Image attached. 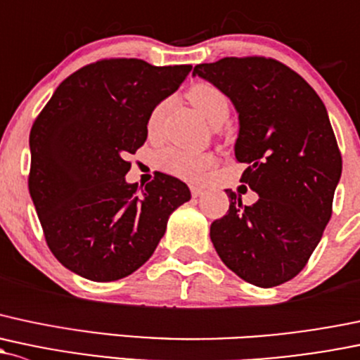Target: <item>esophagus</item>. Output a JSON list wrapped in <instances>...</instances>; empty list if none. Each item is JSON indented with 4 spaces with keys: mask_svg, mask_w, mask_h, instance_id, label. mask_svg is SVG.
Returning <instances> with one entry per match:
<instances>
[{
    "mask_svg": "<svg viewBox=\"0 0 360 360\" xmlns=\"http://www.w3.org/2000/svg\"><path fill=\"white\" fill-rule=\"evenodd\" d=\"M190 190H191V195H193V196H195V198H196V196L203 195V191H205V190H203V188H202V186H191V188H190Z\"/></svg>",
    "mask_w": 360,
    "mask_h": 360,
    "instance_id": "34e87169",
    "label": "esophagus"
}]
</instances>
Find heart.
Here are the masks:
<instances>
[{
    "instance_id": "b5f03b06",
    "label": "heart",
    "mask_w": 360,
    "mask_h": 360,
    "mask_svg": "<svg viewBox=\"0 0 360 360\" xmlns=\"http://www.w3.org/2000/svg\"><path fill=\"white\" fill-rule=\"evenodd\" d=\"M188 98L195 105L196 110L202 112L210 122L221 124L228 119L229 98L217 86L210 84V82H196L188 91ZM165 108H167V101H162L150 113V131L157 129L162 117H164ZM214 157L210 153H198V151H190L183 148H165L158 151L157 155L158 169L170 174V176L179 177V179L191 181V183H196V181L202 179L207 170L214 165Z\"/></svg>"
}]
</instances>
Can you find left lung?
Returning <instances> with one entry per match:
<instances>
[{"instance_id":"1","label":"left lung","mask_w":360,"mask_h":360,"mask_svg":"<svg viewBox=\"0 0 360 360\" xmlns=\"http://www.w3.org/2000/svg\"><path fill=\"white\" fill-rule=\"evenodd\" d=\"M193 75L233 101L241 183L259 195L247 207L226 190L228 214L210 226L215 252L250 285H283L304 269L333 214L342 153L326 107L302 75L266 56H226Z\"/></svg>"}]
</instances>
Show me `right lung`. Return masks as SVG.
Masks as SVG:
<instances>
[{"label": "right lung", "mask_w": 360, "mask_h": 360, "mask_svg": "<svg viewBox=\"0 0 360 360\" xmlns=\"http://www.w3.org/2000/svg\"><path fill=\"white\" fill-rule=\"evenodd\" d=\"M190 70L98 60L69 75L36 117L29 193L67 269L98 283L132 274L153 255L169 215L191 198L183 181L162 172L145 188L126 183L127 157L146 141L150 113Z\"/></svg>", "instance_id": "right-lung-1"}]
</instances>
